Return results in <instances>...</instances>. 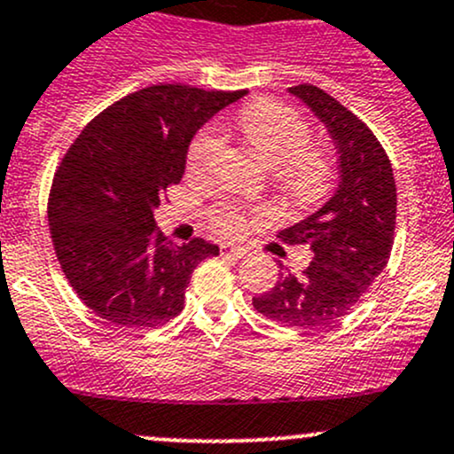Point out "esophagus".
Returning a JSON list of instances; mask_svg holds the SVG:
<instances>
[{"mask_svg": "<svg viewBox=\"0 0 454 454\" xmlns=\"http://www.w3.org/2000/svg\"><path fill=\"white\" fill-rule=\"evenodd\" d=\"M219 254H222L223 259L237 261V259H243V256H246V250H243V247H232V246H226V243H223V246H219Z\"/></svg>", "mask_w": 454, "mask_h": 454, "instance_id": "esophagus-1", "label": "esophagus"}]
</instances>
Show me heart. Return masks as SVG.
<instances>
[{"label": "heart", "mask_w": 454, "mask_h": 454, "mask_svg": "<svg viewBox=\"0 0 454 454\" xmlns=\"http://www.w3.org/2000/svg\"><path fill=\"white\" fill-rule=\"evenodd\" d=\"M237 126L256 150L274 165L276 183L295 204H315L328 193L333 180V160L322 147L311 143L307 119L294 108L271 99H259L243 106ZM223 150V137L215 128H204L187 150L191 176L211 174ZM208 222L222 235H239L247 219L263 217V211H247L235 202H222L207 213Z\"/></svg>", "instance_id": "b5f03b06"}]
</instances>
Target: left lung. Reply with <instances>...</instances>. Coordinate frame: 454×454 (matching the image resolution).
<instances>
[{
    "instance_id": "obj_1",
    "label": "left lung",
    "mask_w": 454,
    "mask_h": 454,
    "mask_svg": "<svg viewBox=\"0 0 454 454\" xmlns=\"http://www.w3.org/2000/svg\"><path fill=\"white\" fill-rule=\"evenodd\" d=\"M289 90L326 123L340 152V187L317 213L278 232L283 243L311 247V265L300 276L280 271L274 289L252 304L285 326H328L359 302L387 265L395 180L387 152L355 113L309 82Z\"/></svg>"
}]
</instances>
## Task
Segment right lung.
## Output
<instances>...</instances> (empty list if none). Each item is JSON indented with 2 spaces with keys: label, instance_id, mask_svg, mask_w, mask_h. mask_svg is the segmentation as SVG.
Here are the masks:
<instances>
[{
  "label": "right lung",
  "instance_id": "1",
  "mask_svg": "<svg viewBox=\"0 0 454 454\" xmlns=\"http://www.w3.org/2000/svg\"><path fill=\"white\" fill-rule=\"evenodd\" d=\"M243 95L154 84L99 113L69 145L47 217L67 280L98 317L154 328L183 311L191 274L219 247L198 237L176 246L154 208L183 178L195 130Z\"/></svg>",
  "mask_w": 454,
  "mask_h": 454
}]
</instances>
